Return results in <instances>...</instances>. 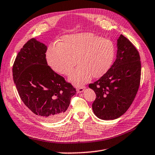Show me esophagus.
Wrapping results in <instances>:
<instances>
[{
    "label": "esophagus",
    "instance_id": "1",
    "mask_svg": "<svg viewBox=\"0 0 155 155\" xmlns=\"http://www.w3.org/2000/svg\"><path fill=\"white\" fill-rule=\"evenodd\" d=\"M85 88H86L84 87V86H83V87H80V88H77V91L78 93H81V92H83V91H84Z\"/></svg>",
    "mask_w": 155,
    "mask_h": 155
}]
</instances>
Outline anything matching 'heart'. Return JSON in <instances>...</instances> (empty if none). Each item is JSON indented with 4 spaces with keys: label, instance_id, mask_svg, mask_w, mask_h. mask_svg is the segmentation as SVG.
I'll return each mask as SVG.
<instances>
[{
    "label": "heart",
    "instance_id": "b5f03b06",
    "mask_svg": "<svg viewBox=\"0 0 155 155\" xmlns=\"http://www.w3.org/2000/svg\"><path fill=\"white\" fill-rule=\"evenodd\" d=\"M45 56L53 71L66 76L77 63L79 66L70 75L69 81L80 86L92 76L100 78L108 71L114 59L115 47L110 39L94 34H74L64 35L58 45H49Z\"/></svg>",
    "mask_w": 155,
    "mask_h": 155
}]
</instances>
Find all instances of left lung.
I'll return each instance as SVG.
<instances>
[{
	"mask_svg": "<svg viewBox=\"0 0 155 155\" xmlns=\"http://www.w3.org/2000/svg\"><path fill=\"white\" fill-rule=\"evenodd\" d=\"M116 59L99 80L90 84L96 98L92 110L98 118L116 120L124 114L135 98L141 80V65L137 50L127 38L117 39Z\"/></svg>",
	"mask_w": 155,
	"mask_h": 155,
	"instance_id": "obj_1",
	"label": "left lung"
}]
</instances>
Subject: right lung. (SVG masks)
<instances>
[{
	"label": "right lung",
	"mask_w": 155,
	"mask_h": 155,
	"mask_svg": "<svg viewBox=\"0 0 155 155\" xmlns=\"http://www.w3.org/2000/svg\"><path fill=\"white\" fill-rule=\"evenodd\" d=\"M47 49L36 39H30L18 53L12 73L25 105L41 120L53 122L63 117L77 92L48 65Z\"/></svg>",
	"instance_id": "1"
}]
</instances>
